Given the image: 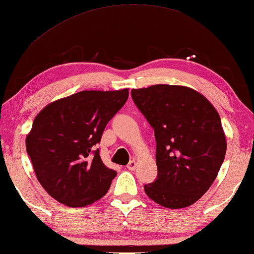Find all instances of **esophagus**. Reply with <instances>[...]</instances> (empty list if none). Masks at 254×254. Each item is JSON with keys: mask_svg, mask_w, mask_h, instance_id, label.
<instances>
[{"mask_svg": "<svg viewBox=\"0 0 254 254\" xmlns=\"http://www.w3.org/2000/svg\"><path fill=\"white\" fill-rule=\"evenodd\" d=\"M136 167H137V163H136V160H134V159L130 160L129 163H128V165H127V168L129 171H134Z\"/></svg>", "mask_w": 254, "mask_h": 254, "instance_id": "obj_1", "label": "esophagus"}]
</instances>
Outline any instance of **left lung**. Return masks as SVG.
Masks as SVG:
<instances>
[{"instance_id": "8db88e82", "label": "left lung", "mask_w": 254, "mask_h": 254, "mask_svg": "<svg viewBox=\"0 0 254 254\" xmlns=\"http://www.w3.org/2000/svg\"><path fill=\"white\" fill-rule=\"evenodd\" d=\"M131 97L154 129L157 180L144 186L154 203L183 208L214 182L227 150L221 119L197 90L175 84L131 89Z\"/></svg>"}]
</instances>
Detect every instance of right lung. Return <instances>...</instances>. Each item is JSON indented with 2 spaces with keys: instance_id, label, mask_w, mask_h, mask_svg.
<instances>
[{
  "instance_id": "1",
  "label": "right lung",
  "mask_w": 254,
  "mask_h": 254,
  "mask_svg": "<svg viewBox=\"0 0 254 254\" xmlns=\"http://www.w3.org/2000/svg\"><path fill=\"white\" fill-rule=\"evenodd\" d=\"M120 90H83L46 105L26 136L36 179L54 199L82 207L101 199L117 175L95 145L128 98Z\"/></svg>"
}]
</instances>
